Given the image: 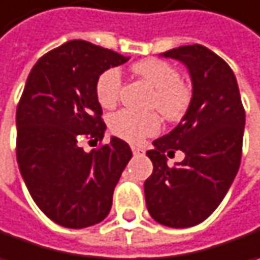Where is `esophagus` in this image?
<instances>
[{"instance_id":"esophagus-1","label":"esophagus","mask_w":260,"mask_h":260,"mask_svg":"<svg viewBox=\"0 0 260 260\" xmlns=\"http://www.w3.org/2000/svg\"><path fill=\"white\" fill-rule=\"evenodd\" d=\"M132 152H133L135 156H143L145 155V150L139 148V146H132Z\"/></svg>"}]
</instances>
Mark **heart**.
<instances>
[{"label": "heart", "mask_w": 260, "mask_h": 260, "mask_svg": "<svg viewBox=\"0 0 260 260\" xmlns=\"http://www.w3.org/2000/svg\"><path fill=\"white\" fill-rule=\"evenodd\" d=\"M133 73L155 89L152 107L159 111L164 118L175 121L186 114L191 102V92L181 82L180 72L174 66L162 59H145L133 66ZM120 90L121 76L117 69L105 70L98 77L95 93L102 108L115 107ZM159 127L161 121L156 114L121 110L110 117L111 133L130 143H139L145 137L156 135Z\"/></svg>", "instance_id": "b5f03b06"}]
</instances>
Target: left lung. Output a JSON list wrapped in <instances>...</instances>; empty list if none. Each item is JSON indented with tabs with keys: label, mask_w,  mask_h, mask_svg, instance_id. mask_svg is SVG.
<instances>
[{
	"label": "left lung",
	"mask_w": 260,
	"mask_h": 260,
	"mask_svg": "<svg viewBox=\"0 0 260 260\" xmlns=\"http://www.w3.org/2000/svg\"><path fill=\"white\" fill-rule=\"evenodd\" d=\"M178 59L191 77V102L168 135L146 152L153 171L145 181L150 216L167 227L201 224L218 208L233 184L241 161L246 114L233 70L206 46L194 44L161 54ZM185 152L170 167L165 153Z\"/></svg>",
	"instance_id": "left-lung-1"
}]
</instances>
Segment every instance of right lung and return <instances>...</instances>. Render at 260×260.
<instances>
[{
  "instance_id": "right-lung-1",
  "label": "right lung",
  "mask_w": 260,
  "mask_h": 260,
  "mask_svg": "<svg viewBox=\"0 0 260 260\" xmlns=\"http://www.w3.org/2000/svg\"><path fill=\"white\" fill-rule=\"evenodd\" d=\"M127 61L76 39L41 57L26 80L16 112L19 170L35 203L58 225L90 227L110 214L132 149L114 136L90 152L80 143L104 139L96 80Z\"/></svg>"
}]
</instances>
